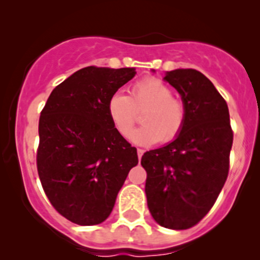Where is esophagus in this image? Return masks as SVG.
I'll return each instance as SVG.
<instances>
[{
  "instance_id": "obj_1",
  "label": "esophagus",
  "mask_w": 260,
  "mask_h": 260,
  "mask_svg": "<svg viewBox=\"0 0 260 260\" xmlns=\"http://www.w3.org/2000/svg\"><path fill=\"white\" fill-rule=\"evenodd\" d=\"M143 153H145V151H143V149H141V148L137 149V154H138V158L140 159H141V157H142Z\"/></svg>"
}]
</instances>
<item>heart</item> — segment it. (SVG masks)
Returning a JSON list of instances; mask_svg holds the SVG:
<instances>
[{
    "mask_svg": "<svg viewBox=\"0 0 260 260\" xmlns=\"http://www.w3.org/2000/svg\"><path fill=\"white\" fill-rule=\"evenodd\" d=\"M145 124L132 135L133 142L148 146L156 142L171 143L182 132L187 108L182 99L172 95V89L164 81L147 77L133 84L129 96L115 93L108 102V114L115 129L127 138L142 113Z\"/></svg>",
    "mask_w": 260,
    "mask_h": 260,
    "instance_id": "obj_1",
    "label": "heart"
}]
</instances>
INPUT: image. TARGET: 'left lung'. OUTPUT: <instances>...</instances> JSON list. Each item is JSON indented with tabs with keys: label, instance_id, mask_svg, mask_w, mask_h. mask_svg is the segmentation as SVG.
Masks as SVG:
<instances>
[{
	"label": "left lung",
	"instance_id": "1",
	"mask_svg": "<svg viewBox=\"0 0 260 260\" xmlns=\"http://www.w3.org/2000/svg\"><path fill=\"white\" fill-rule=\"evenodd\" d=\"M187 108L182 132L174 142L146 152L147 205L157 224L190 229L214 206L229 174L233 133L229 109L214 84L195 69L165 77Z\"/></svg>",
	"mask_w": 260,
	"mask_h": 260
}]
</instances>
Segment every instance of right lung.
<instances>
[{"mask_svg":"<svg viewBox=\"0 0 260 260\" xmlns=\"http://www.w3.org/2000/svg\"><path fill=\"white\" fill-rule=\"evenodd\" d=\"M135 75L133 68H83L55 86L41 111L39 177L55 210L74 224L103 222L137 166V148L108 114L111 96Z\"/></svg>","mask_w":260,"mask_h":260,"instance_id":"add662e5","label":"right lung"}]
</instances>
